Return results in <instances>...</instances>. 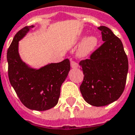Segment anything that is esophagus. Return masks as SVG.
Returning <instances> with one entry per match:
<instances>
[{
    "mask_svg": "<svg viewBox=\"0 0 135 135\" xmlns=\"http://www.w3.org/2000/svg\"><path fill=\"white\" fill-rule=\"evenodd\" d=\"M70 65L71 68L73 69L77 68H78V64H77V62H75V61H73V60H71L70 61Z\"/></svg>",
    "mask_w": 135,
    "mask_h": 135,
    "instance_id": "esophagus-1",
    "label": "esophagus"
}]
</instances>
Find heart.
I'll list each match as a JSON object with an SVG mask.
<instances>
[{"label":"heart","instance_id":"heart-1","mask_svg":"<svg viewBox=\"0 0 135 135\" xmlns=\"http://www.w3.org/2000/svg\"><path fill=\"white\" fill-rule=\"evenodd\" d=\"M84 36L79 37L78 41H82ZM99 43V40L96 36L91 35L86 36L82 41L81 44L79 45L77 51V55L79 58H86L91 54L95 51L97 45Z\"/></svg>","mask_w":135,"mask_h":135}]
</instances>
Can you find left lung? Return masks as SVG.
Returning <instances> with one entry per match:
<instances>
[{
    "label": "left lung",
    "instance_id": "left-lung-1",
    "mask_svg": "<svg viewBox=\"0 0 135 135\" xmlns=\"http://www.w3.org/2000/svg\"><path fill=\"white\" fill-rule=\"evenodd\" d=\"M104 43L79 62L84 74L80 91L86 102L94 106H104L120 98L125 89L128 60L120 39L109 28L98 27Z\"/></svg>",
    "mask_w": 135,
    "mask_h": 135
}]
</instances>
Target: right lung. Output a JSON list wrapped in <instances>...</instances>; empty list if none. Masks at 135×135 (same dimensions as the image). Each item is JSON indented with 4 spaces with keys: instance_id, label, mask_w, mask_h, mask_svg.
Segmentation results:
<instances>
[{
    "instance_id": "obj_1",
    "label": "right lung",
    "mask_w": 135,
    "mask_h": 135,
    "mask_svg": "<svg viewBox=\"0 0 135 135\" xmlns=\"http://www.w3.org/2000/svg\"><path fill=\"white\" fill-rule=\"evenodd\" d=\"M34 25L27 26L14 36L7 53L8 77L21 102L31 110L43 111L58 103L60 87L68 75V59L58 63H49L40 68L26 64L19 53V41Z\"/></svg>"
}]
</instances>
